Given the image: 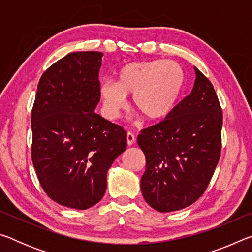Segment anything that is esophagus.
Returning a JSON list of instances; mask_svg holds the SVG:
<instances>
[{
	"label": "esophagus",
	"mask_w": 252,
	"mask_h": 252,
	"mask_svg": "<svg viewBox=\"0 0 252 252\" xmlns=\"http://www.w3.org/2000/svg\"><path fill=\"white\" fill-rule=\"evenodd\" d=\"M126 142H127V146H132L135 142V135L133 132H127L126 133Z\"/></svg>",
	"instance_id": "34e87169"
}]
</instances>
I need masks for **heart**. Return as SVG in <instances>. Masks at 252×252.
Listing matches in <instances>:
<instances>
[{
  "label": "heart",
  "mask_w": 252,
  "mask_h": 252,
  "mask_svg": "<svg viewBox=\"0 0 252 252\" xmlns=\"http://www.w3.org/2000/svg\"><path fill=\"white\" fill-rule=\"evenodd\" d=\"M185 73L181 65L170 60L132 62L122 66L117 81H105L100 93L110 116H117L133 94L134 109L149 121L161 120L171 113L181 94Z\"/></svg>",
  "instance_id": "1"
}]
</instances>
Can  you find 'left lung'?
Masks as SVG:
<instances>
[{
    "mask_svg": "<svg viewBox=\"0 0 252 252\" xmlns=\"http://www.w3.org/2000/svg\"><path fill=\"white\" fill-rule=\"evenodd\" d=\"M194 70L190 94L164 120L138 136L146 156L143 198L160 212L181 210L197 201L220 159L222 109L210 81Z\"/></svg>",
    "mask_w": 252,
    "mask_h": 252,
    "instance_id": "left-lung-1",
    "label": "left lung"
}]
</instances>
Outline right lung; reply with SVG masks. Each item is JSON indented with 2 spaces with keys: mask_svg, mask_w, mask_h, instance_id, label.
Segmentation results:
<instances>
[{
  "mask_svg": "<svg viewBox=\"0 0 252 252\" xmlns=\"http://www.w3.org/2000/svg\"><path fill=\"white\" fill-rule=\"evenodd\" d=\"M102 54L73 52L42 74L31 116V157L44 192L61 206L91 208L126 149V131L94 112Z\"/></svg>",
  "mask_w": 252,
  "mask_h": 252,
  "instance_id": "obj_1",
  "label": "right lung"
}]
</instances>
